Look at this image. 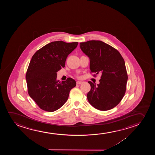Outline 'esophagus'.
Instances as JSON below:
<instances>
[{
    "instance_id": "34e87169",
    "label": "esophagus",
    "mask_w": 155,
    "mask_h": 155,
    "mask_svg": "<svg viewBox=\"0 0 155 155\" xmlns=\"http://www.w3.org/2000/svg\"><path fill=\"white\" fill-rule=\"evenodd\" d=\"M76 83L77 85H80V84H81L83 83V81H77Z\"/></svg>"
}]
</instances>
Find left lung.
Listing matches in <instances>:
<instances>
[{"label":"left lung","instance_id":"8db88e82","mask_svg":"<svg viewBox=\"0 0 155 155\" xmlns=\"http://www.w3.org/2000/svg\"><path fill=\"white\" fill-rule=\"evenodd\" d=\"M80 48L89 57L91 72L102 74L99 84L88 81L91 88L87 100L98 110L114 108L126 91L127 74L123 58L117 49L101 41L81 42Z\"/></svg>","mask_w":155,"mask_h":155}]
</instances>
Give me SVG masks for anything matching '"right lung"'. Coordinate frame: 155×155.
<instances>
[{
  "label": "right lung",
  "mask_w": 155,
  "mask_h": 155,
  "mask_svg": "<svg viewBox=\"0 0 155 155\" xmlns=\"http://www.w3.org/2000/svg\"><path fill=\"white\" fill-rule=\"evenodd\" d=\"M78 44L52 42L33 55L26 74L28 93L43 110L52 112L60 108L68 100L70 90L76 86L71 78L59 82L57 72L64 67L67 58Z\"/></svg>",
  "instance_id": "1"
}]
</instances>
